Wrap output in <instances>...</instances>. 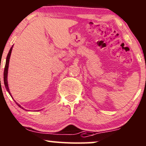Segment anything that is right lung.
I'll return each instance as SVG.
<instances>
[{
  "mask_svg": "<svg viewBox=\"0 0 146 146\" xmlns=\"http://www.w3.org/2000/svg\"><path fill=\"white\" fill-rule=\"evenodd\" d=\"M12 48H13V46H12V48H11L10 50H9V52H8V55L7 56V58H6V63H5V69H4V74H3V79H4V84H5V86L6 89H7V91L9 92V95L11 96V97L12 96V95H11V93L10 91H9V86H8V82H7V74H8V68H9V59H10V55H11V52H12ZM16 102V101H15ZM16 103L17 104V105L19 107H21V109H23V110H25V109L23 108V107H22L20 105H19V103H17V102H16ZM39 111V110H38Z\"/></svg>",
  "mask_w": 146,
  "mask_h": 146,
  "instance_id": "1",
  "label": "right lung"
}]
</instances>
